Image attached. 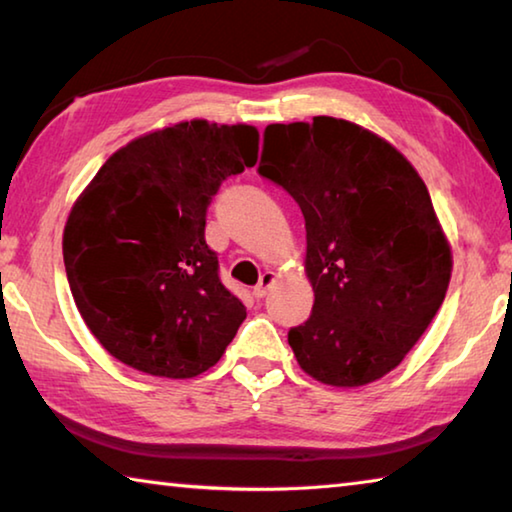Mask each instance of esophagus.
<instances>
[{
    "label": "esophagus",
    "instance_id": "1",
    "mask_svg": "<svg viewBox=\"0 0 512 512\" xmlns=\"http://www.w3.org/2000/svg\"><path fill=\"white\" fill-rule=\"evenodd\" d=\"M277 282V275L273 271H266L262 277H259V284L253 289V296L255 298H264L268 291H271L273 284Z\"/></svg>",
    "mask_w": 512,
    "mask_h": 512
}]
</instances>
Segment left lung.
<instances>
[{
    "label": "left lung",
    "instance_id": "1",
    "mask_svg": "<svg viewBox=\"0 0 512 512\" xmlns=\"http://www.w3.org/2000/svg\"><path fill=\"white\" fill-rule=\"evenodd\" d=\"M259 173L300 205L307 323L289 345L311 379L357 388L395 370L427 332L452 277V246L413 164L348 119L271 124Z\"/></svg>",
    "mask_w": 512,
    "mask_h": 512
}]
</instances>
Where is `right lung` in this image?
Here are the masks:
<instances>
[{
	"label": "right lung",
	"instance_id": "right-lung-1",
	"mask_svg": "<svg viewBox=\"0 0 512 512\" xmlns=\"http://www.w3.org/2000/svg\"><path fill=\"white\" fill-rule=\"evenodd\" d=\"M257 151L255 126L180 121L121 146L76 198L63 232L69 289L112 357L169 379L223 357L246 307L219 280L205 212Z\"/></svg>",
	"mask_w": 512,
	"mask_h": 512
}]
</instances>
